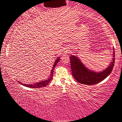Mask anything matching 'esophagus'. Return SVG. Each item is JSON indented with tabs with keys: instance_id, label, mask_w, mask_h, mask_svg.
<instances>
[{
	"instance_id": "1",
	"label": "esophagus",
	"mask_w": 122,
	"mask_h": 122,
	"mask_svg": "<svg viewBox=\"0 0 122 122\" xmlns=\"http://www.w3.org/2000/svg\"><path fill=\"white\" fill-rule=\"evenodd\" d=\"M68 50H65V51H64V53H68Z\"/></svg>"
}]
</instances>
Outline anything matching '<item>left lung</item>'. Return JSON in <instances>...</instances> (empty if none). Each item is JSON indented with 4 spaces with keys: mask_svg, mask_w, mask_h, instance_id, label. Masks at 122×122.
Masks as SVG:
<instances>
[{
    "mask_svg": "<svg viewBox=\"0 0 122 122\" xmlns=\"http://www.w3.org/2000/svg\"><path fill=\"white\" fill-rule=\"evenodd\" d=\"M114 48H113L112 59L109 66L103 71L100 72L88 69L83 65L79 57L71 55L70 56V62L74 78L79 83L86 85H93L102 81L110 75L114 67Z\"/></svg>",
    "mask_w": 122,
    "mask_h": 122,
    "instance_id": "8db88e82",
    "label": "left lung"
}]
</instances>
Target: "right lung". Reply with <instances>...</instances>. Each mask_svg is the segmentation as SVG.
<instances>
[{"mask_svg": "<svg viewBox=\"0 0 122 122\" xmlns=\"http://www.w3.org/2000/svg\"><path fill=\"white\" fill-rule=\"evenodd\" d=\"M59 60H60V57H58L56 59V61H55V62H54V65L53 66L52 69H51V70L50 76H49V77H48V78H47V80H44V81H40V82H37V83H36L30 84H24V83H21V82H20L19 81H18V82H19V83L22 84V85H23V86H27V87H28V88H41V87H43V86H46L48 85L49 82L51 81V80H52L53 76L54 69L55 68V66H56L57 63L59 62Z\"/></svg>", "mask_w": 122, "mask_h": 122, "instance_id": "right-lung-1", "label": "right lung"}]
</instances>
